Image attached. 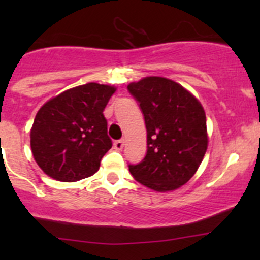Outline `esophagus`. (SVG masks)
<instances>
[{
	"instance_id": "obj_1",
	"label": "esophagus",
	"mask_w": 260,
	"mask_h": 260,
	"mask_svg": "<svg viewBox=\"0 0 260 260\" xmlns=\"http://www.w3.org/2000/svg\"><path fill=\"white\" fill-rule=\"evenodd\" d=\"M123 146H124V141H123V140H118V141H114V142H113L114 149H117V151H120V149L123 148Z\"/></svg>"
}]
</instances>
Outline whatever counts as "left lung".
I'll return each mask as SVG.
<instances>
[{"label":"left lung","instance_id":"8db88e82","mask_svg":"<svg viewBox=\"0 0 260 260\" xmlns=\"http://www.w3.org/2000/svg\"><path fill=\"white\" fill-rule=\"evenodd\" d=\"M128 91L147 129V153L128 166L131 175L154 191L176 190L195 175L208 149L205 111L190 91L166 78H143Z\"/></svg>","mask_w":260,"mask_h":260}]
</instances>
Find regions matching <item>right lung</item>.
<instances>
[{
  "label": "right lung",
  "mask_w": 260,
  "mask_h": 260,
  "mask_svg": "<svg viewBox=\"0 0 260 260\" xmlns=\"http://www.w3.org/2000/svg\"><path fill=\"white\" fill-rule=\"evenodd\" d=\"M114 91V86L88 83L62 91L39 109L31 151L48 176L75 182L98 171L112 147L103 111Z\"/></svg>",
  "instance_id": "obj_1"
}]
</instances>
